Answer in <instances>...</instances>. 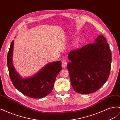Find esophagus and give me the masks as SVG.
Wrapping results in <instances>:
<instances>
[{"instance_id": "1", "label": "esophagus", "mask_w": 120, "mask_h": 120, "mask_svg": "<svg viewBox=\"0 0 120 120\" xmlns=\"http://www.w3.org/2000/svg\"><path fill=\"white\" fill-rule=\"evenodd\" d=\"M61 66H62V67L64 68H66L67 67V62L64 60H63L62 61V64H61Z\"/></svg>"}]
</instances>
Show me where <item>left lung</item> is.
I'll return each instance as SVG.
<instances>
[{
  "label": "left lung",
  "instance_id": "8db88e82",
  "mask_svg": "<svg viewBox=\"0 0 120 120\" xmlns=\"http://www.w3.org/2000/svg\"><path fill=\"white\" fill-rule=\"evenodd\" d=\"M68 64L71 85L81 94L96 92L106 82L110 75L112 53L103 35H100L94 43L81 49L72 50Z\"/></svg>",
  "mask_w": 120,
  "mask_h": 120
}]
</instances>
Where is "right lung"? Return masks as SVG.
Returning <instances> with one entry per match:
<instances>
[{
    "instance_id": "1",
    "label": "right lung",
    "mask_w": 120,
    "mask_h": 120,
    "mask_svg": "<svg viewBox=\"0 0 120 120\" xmlns=\"http://www.w3.org/2000/svg\"><path fill=\"white\" fill-rule=\"evenodd\" d=\"M14 41L8 54V67L13 85L23 95L32 98H41L52 92L54 82L61 70L60 61L49 63L31 77L22 78L14 68L12 61Z\"/></svg>"
}]
</instances>
